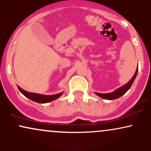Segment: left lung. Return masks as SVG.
Returning <instances> with one entry per match:
<instances>
[{"instance_id": "left-lung-1", "label": "left lung", "mask_w": 151, "mask_h": 151, "mask_svg": "<svg viewBox=\"0 0 151 151\" xmlns=\"http://www.w3.org/2000/svg\"><path fill=\"white\" fill-rule=\"evenodd\" d=\"M138 67H137V69L136 70V72H135L134 75L133 77L131 78V79L130 80L127 84H126L125 85L121 86L119 87V89H116L115 91H113L111 93H95L97 96H99L102 99H108V100H114V99H116L121 97V96L124 94V93H126V91L129 90L130 88H131V85L133 84V81H134L135 79H136L137 73H138Z\"/></svg>"}]
</instances>
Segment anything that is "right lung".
<instances>
[{"mask_svg": "<svg viewBox=\"0 0 151 151\" xmlns=\"http://www.w3.org/2000/svg\"><path fill=\"white\" fill-rule=\"evenodd\" d=\"M18 86V85H17ZM18 88L19 91L21 92L24 96H26L27 98H28L29 99L32 100L35 102H37V103L40 104H44V103H48L54 100L57 99L60 97V96L63 93V92L57 93V94H53V95H43V94H40V93H32V92H28V91H25V90L22 89L21 87L18 86Z\"/></svg>", "mask_w": 151, "mask_h": 151, "instance_id": "add662e5", "label": "right lung"}]
</instances>
